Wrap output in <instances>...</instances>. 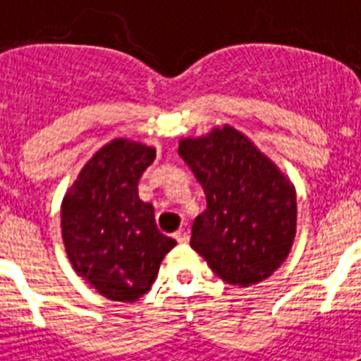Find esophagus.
<instances>
[{"label":"esophagus","instance_id":"34e87169","mask_svg":"<svg viewBox=\"0 0 361 361\" xmlns=\"http://www.w3.org/2000/svg\"><path fill=\"white\" fill-rule=\"evenodd\" d=\"M174 238L178 243H181V245H183V243H187V241H189V232H187L185 228H180V231L174 234Z\"/></svg>","mask_w":361,"mask_h":361}]
</instances>
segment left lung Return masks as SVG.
<instances>
[{"label":"left lung","mask_w":361,"mask_h":361,"mask_svg":"<svg viewBox=\"0 0 361 361\" xmlns=\"http://www.w3.org/2000/svg\"><path fill=\"white\" fill-rule=\"evenodd\" d=\"M178 153L208 200L192 223V249L228 285L268 279L285 262L296 236V191L290 181L228 125L200 138H183Z\"/></svg>","instance_id":"obj_1"}]
</instances>
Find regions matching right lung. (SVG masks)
Wrapping results in <instances>:
<instances>
[{
    "mask_svg": "<svg viewBox=\"0 0 361 361\" xmlns=\"http://www.w3.org/2000/svg\"><path fill=\"white\" fill-rule=\"evenodd\" d=\"M155 149L109 142L82 169L61 204L67 257L101 296L135 302L152 288L159 264L176 245L159 232L153 206L138 198V181Z\"/></svg>",
    "mask_w": 361,
    "mask_h": 361,
    "instance_id": "right-lung-1",
    "label": "right lung"
}]
</instances>
